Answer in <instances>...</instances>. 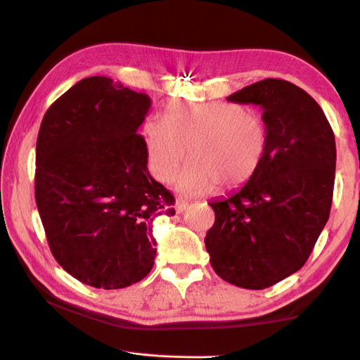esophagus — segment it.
Instances as JSON below:
<instances>
[{
    "mask_svg": "<svg viewBox=\"0 0 360 360\" xmlns=\"http://www.w3.org/2000/svg\"><path fill=\"white\" fill-rule=\"evenodd\" d=\"M187 207H188V202H187V201H184V200H176V202H174V210H176V212L182 214Z\"/></svg>",
    "mask_w": 360,
    "mask_h": 360,
    "instance_id": "esophagus-1",
    "label": "esophagus"
}]
</instances>
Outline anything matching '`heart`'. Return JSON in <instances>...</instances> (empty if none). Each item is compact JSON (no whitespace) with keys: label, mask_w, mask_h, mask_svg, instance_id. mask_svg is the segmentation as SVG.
<instances>
[{"label":"heart","mask_w":360,"mask_h":360,"mask_svg":"<svg viewBox=\"0 0 360 360\" xmlns=\"http://www.w3.org/2000/svg\"><path fill=\"white\" fill-rule=\"evenodd\" d=\"M143 134L160 182L173 179L187 148L190 162L176 179L186 195L246 184L262 165L270 139L262 117L231 103H168L164 118H146Z\"/></svg>","instance_id":"heart-1"}]
</instances>
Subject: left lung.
<instances>
[{
	"instance_id": "obj_1",
	"label": "left lung",
	"mask_w": 360,
	"mask_h": 360,
	"mask_svg": "<svg viewBox=\"0 0 360 360\" xmlns=\"http://www.w3.org/2000/svg\"><path fill=\"white\" fill-rule=\"evenodd\" d=\"M256 104L269 128L259 172L228 198L210 201L204 243L221 279L260 290L298 271L311 256L333 204L335 139L314 98L284 79H264L226 98Z\"/></svg>"
}]
</instances>
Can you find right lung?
<instances>
[{
  "label": "right lung",
  "instance_id": "right-lung-1",
  "mask_svg": "<svg viewBox=\"0 0 360 360\" xmlns=\"http://www.w3.org/2000/svg\"><path fill=\"white\" fill-rule=\"evenodd\" d=\"M150 108L148 95L91 76L41 120L35 202L54 259L87 285L142 281L156 257L154 218L174 215V196L151 178L137 134Z\"/></svg>",
  "mask_w": 360,
  "mask_h": 360
}]
</instances>
